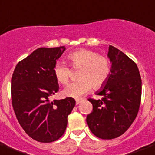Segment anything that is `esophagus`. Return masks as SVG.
<instances>
[{"label": "esophagus", "instance_id": "34e87169", "mask_svg": "<svg viewBox=\"0 0 155 155\" xmlns=\"http://www.w3.org/2000/svg\"><path fill=\"white\" fill-rule=\"evenodd\" d=\"M81 101H82V99H77V100L75 101V104H76V105H79Z\"/></svg>", "mask_w": 155, "mask_h": 155}]
</instances>
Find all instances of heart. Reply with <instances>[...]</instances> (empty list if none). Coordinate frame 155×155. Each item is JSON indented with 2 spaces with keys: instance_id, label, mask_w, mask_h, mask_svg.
Returning a JSON list of instances; mask_svg holds the SVG:
<instances>
[{
  "instance_id": "obj_1",
  "label": "heart",
  "mask_w": 155,
  "mask_h": 155,
  "mask_svg": "<svg viewBox=\"0 0 155 155\" xmlns=\"http://www.w3.org/2000/svg\"><path fill=\"white\" fill-rule=\"evenodd\" d=\"M68 59L74 69H80L78 73L80 80L71 83L64 88L62 93L65 96L79 98L88 93L92 86L95 88L101 87L109 78V59L104 55H99L97 52L81 49L70 54ZM54 75L58 82L66 84L69 81L71 70L63 62H58L54 67Z\"/></svg>"
}]
</instances>
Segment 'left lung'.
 <instances>
[{"label": "left lung", "mask_w": 155, "mask_h": 155, "mask_svg": "<svg viewBox=\"0 0 155 155\" xmlns=\"http://www.w3.org/2000/svg\"><path fill=\"white\" fill-rule=\"evenodd\" d=\"M107 56L111 62L110 74L97 95L99 100L89 98L93 111L86 121L97 137L110 140L128 129L137 115L141 98V79L135 62L112 45Z\"/></svg>", "instance_id": "left-lung-1"}]
</instances>
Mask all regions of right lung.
<instances>
[{
  "instance_id": "1",
  "label": "right lung",
  "mask_w": 155,
  "mask_h": 155,
  "mask_svg": "<svg viewBox=\"0 0 155 155\" xmlns=\"http://www.w3.org/2000/svg\"><path fill=\"white\" fill-rule=\"evenodd\" d=\"M65 50V46L35 49L18 63L12 75V106L18 121L39 142L49 143L61 137L75 106L72 97L49 101L59 89L54 67Z\"/></svg>"
}]
</instances>
